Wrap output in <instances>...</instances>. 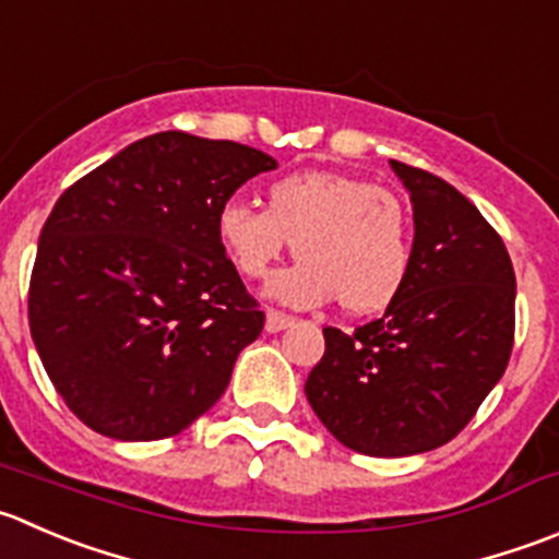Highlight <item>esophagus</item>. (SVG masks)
Masks as SVG:
<instances>
[{
	"label": "esophagus",
	"instance_id": "esophagus-1",
	"mask_svg": "<svg viewBox=\"0 0 559 559\" xmlns=\"http://www.w3.org/2000/svg\"><path fill=\"white\" fill-rule=\"evenodd\" d=\"M292 322H295V317H289V313L275 311V308H267V319H264V330H267V333H278V330L289 328Z\"/></svg>",
	"mask_w": 559,
	"mask_h": 559
}]
</instances>
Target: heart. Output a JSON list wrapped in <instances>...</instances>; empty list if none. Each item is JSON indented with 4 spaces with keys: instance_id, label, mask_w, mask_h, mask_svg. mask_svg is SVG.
Wrapping results in <instances>:
<instances>
[{
    "instance_id": "1",
    "label": "heart",
    "mask_w": 559,
    "mask_h": 559,
    "mask_svg": "<svg viewBox=\"0 0 559 559\" xmlns=\"http://www.w3.org/2000/svg\"><path fill=\"white\" fill-rule=\"evenodd\" d=\"M235 270L259 281L295 242L300 262L273 275L267 295L292 308L341 300L373 313L399 297L412 264V224L393 191L341 171H295L267 186V210L229 199L215 218Z\"/></svg>"
}]
</instances>
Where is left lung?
Listing matches in <instances>:
<instances>
[{
  "label": "left lung",
  "mask_w": 559,
  "mask_h": 559,
  "mask_svg": "<svg viewBox=\"0 0 559 559\" xmlns=\"http://www.w3.org/2000/svg\"><path fill=\"white\" fill-rule=\"evenodd\" d=\"M390 166L415 215L406 284L355 333L324 328L306 379L324 429L382 459L451 442L506 373L516 330V275L495 226L437 175Z\"/></svg>",
  "instance_id": "1"
}]
</instances>
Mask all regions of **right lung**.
Wrapping results in <instances>:
<instances>
[{"label": "right lung", "instance_id": "1", "mask_svg": "<svg viewBox=\"0 0 559 559\" xmlns=\"http://www.w3.org/2000/svg\"><path fill=\"white\" fill-rule=\"evenodd\" d=\"M275 166L246 144L166 130L57 199L32 267L29 330L81 424L111 440H164L224 395L264 313L215 218Z\"/></svg>", "mask_w": 559, "mask_h": 559}]
</instances>
